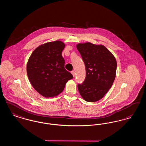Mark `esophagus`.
I'll return each instance as SVG.
<instances>
[{
  "instance_id": "34e87169",
  "label": "esophagus",
  "mask_w": 146,
  "mask_h": 146,
  "mask_svg": "<svg viewBox=\"0 0 146 146\" xmlns=\"http://www.w3.org/2000/svg\"><path fill=\"white\" fill-rule=\"evenodd\" d=\"M71 73L72 74V75L73 76H74V77L75 76V72H74V70H72V71L71 72Z\"/></svg>"
}]
</instances>
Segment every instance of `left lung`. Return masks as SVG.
Here are the masks:
<instances>
[{
	"mask_svg": "<svg viewBox=\"0 0 146 146\" xmlns=\"http://www.w3.org/2000/svg\"><path fill=\"white\" fill-rule=\"evenodd\" d=\"M76 48L86 69L85 80L78 85V90L86 101L96 102L104 96L114 81L117 66L115 58L102 45L88 42L77 44Z\"/></svg>",
	"mask_w": 146,
	"mask_h": 146,
	"instance_id": "left-lung-1",
	"label": "left lung"
}]
</instances>
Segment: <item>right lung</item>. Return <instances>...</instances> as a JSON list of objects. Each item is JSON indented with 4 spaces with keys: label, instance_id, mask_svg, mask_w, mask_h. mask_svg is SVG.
Wrapping results in <instances>:
<instances>
[{
    "label": "right lung",
    "instance_id": "right-lung-1",
    "mask_svg": "<svg viewBox=\"0 0 146 146\" xmlns=\"http://www.w3.org/2000/svg\"><path fill=\"white\" fill-rule=\"evenodd\" d=\"M61 41L48 42L33 51L28 59L27 73L35 90L45 97H54L62 92L72 74L64 68Z\"/></svg>",
    "mask_w": 146,
    "mask_h": 146
}]
</instances>
